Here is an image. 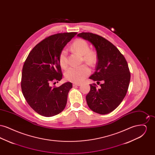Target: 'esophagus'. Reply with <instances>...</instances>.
Returning a JSON list of instances; mask_svg holds the SVG:
<instances>
[{"mask_svg":"<svg viewBox=\"0 0 155 155\" xmlns=\"http://www.w3.org/2000/svg\"><path fill=\"white\" fill-rule=\"evenodd\" d=\"M81 85V83H73V87H75V86H80Z\"/></svg>","mask_w":155,"mask_h":155,"instance_id":"obj_1","label":"esophagus"}]
</instances>
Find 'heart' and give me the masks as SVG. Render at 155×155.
Here are the masks:
<instances>
[{
  "label": "heart",
  "instance_id": "b5f03b06",
  "mask_svg": "<svg viewBox=\"0 0 155 155\" xmlns=\"http://www.w3.org/2000/svg\"><path fill=\"white\" fill-rule=\"evenodd\" d=\"M71 49L83 56V60L90 65H94L96 61V54L89 50L87 42L82 39H76L71 45ZM59 63L62 67L67 64V53L65 49L62 50L59 54ZM91 71L87 65L71 67L65 72V78L67 81L73 82H81L90 74Z\"/></svg>",
  "mask_w": 155,
  "mask_h": 155
}]
</instances>
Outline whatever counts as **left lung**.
Masks as SVG:
<instances>
[{
  "label": "left lung",
  "instance_id": "8db88e82",
  "mask_svg": "<svg viewBox=\"0 0 155 155\" xmlns=\"http://www.w3.org/2000/svg\"><path fill=\"white\" fill-rule=\"evenodd\" d=\"M77 37L88 41L96 49V71L89 78L103 81L100 89L95 84H90L86 96L88 106L95 113L108 114L118 107L128 91L131 75L127 62L118 49L103 37L91 32L80 33Z\"/></svg>",
  "mask_w": 155,
  "mask_h": 155
}]
</instances>
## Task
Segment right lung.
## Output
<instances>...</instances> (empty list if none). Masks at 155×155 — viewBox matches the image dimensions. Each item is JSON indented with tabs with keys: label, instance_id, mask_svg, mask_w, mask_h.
Wrapping results in <instances>:
<instances>
[{
	"label": "right lung",
	"instance_id": "obj_1",
	"mask_svg": "<svg viewBox=\"0 0 155 155\" xmlns=\"http://www.w3.org/2000/svg\"><path fill=\"white\" fill-rule=\"evenodd\" d=\"M77 32L59 33L47 37L32 49L22 67L21 87L30 107L39 114L52 117L63 110L73 85L67 82L52 88L60 81L62 73L59 54Z\"/></svg>",
	"mask_w": 155,
	"mask_h": 155
}]
</instances>
